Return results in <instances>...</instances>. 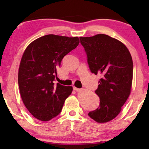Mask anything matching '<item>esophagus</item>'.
Here are the masks:
<instances>
[{"label":"esophagus","instance_id":"1","mask_svg":"<svg viewBox=\"0 0 149 149\" xmlns=\"http://www.w3.org/2000/svg\"><path fill=\"white\" fill-rule=\"evenodd\" d=\"M73 89H74V90H75L76 91H80L81 90V89L77 88V87H73Z\"/></svg>","mask_w":149,"mask_h":149}]
</instances>
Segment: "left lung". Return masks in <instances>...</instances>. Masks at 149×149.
Masks as SVG:
<instances>
[{
  "mask_svg": "<svg viewBox=\"0 0 149 149\" xmlns=\"http://www.w3.org/2000/svg\"><path fill=\"white\" fill-rule=\"evenodd\" d=\"M91 72L100 74L95 93L100 106L88 115L97 123H107L119 115L131 92L133 61L126 46L107 34L80 37Z\"/></svg>",
  "mask_w": 149,
  "mask_h": 149,
  "instance_id": "obj_1",
  "label": "left lung"
}]
</instances>
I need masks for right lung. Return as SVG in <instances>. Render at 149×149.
I'll list each match as a JSON object with an SVG mask.
<instances>
[{
  "mask_svg": "<svg viewBox=\"0 0 149 149\" xmlns=\"http://www.w3.org/2000/svg\"><path fill=\"white\" fill-rule=\"evenodd\" d=\"M78 37L47 34L32 41L22 56L18 84L22 101L36 119L47 121L62 111L72 87L54 84L64 57L78 46Z\"/></svg>",
  "mask_w": 149,
  "mask_h": 149,
  "instance_id": "obj_1",
  "label": "right lung"
}]
</instances>
